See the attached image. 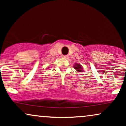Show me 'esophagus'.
<instances>
[{
  "label": "esophagus",
  "mask_w": 126,
  "mask_h": 126,
  "mask_svg": "<svg viewBox=\"0 0 126 126\" xmlns=\"http://www.w3.org/2000/svg\"><path fill=\"white\" fill-rule=\"evenodd\" d=\"M63 57L64 59H67L68 58V56H63Z\"/></svg>",
  "instance_id": "34e87169"
}]
</instances>
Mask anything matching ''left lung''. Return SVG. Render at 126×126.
I'll use <instances>...</instances> for the list:
<instances>
[{
	"mask_svg": "<svg viewBox=\"0 0 126 126\" xmlns=\"http://www.w3.org/2000/svg\"><path fill=\"white\" fill-rule=\"evenodd\" d=\"M75 69H76L78 72H82L83 71V69H82V66L80 64H78V63H75L74 65Z\"/></svg>",
	"mask_w": 126,
	"mask_h": 126,
	"instance_id": "obj_1",
	"label": "left lung"
}]
</instances>
